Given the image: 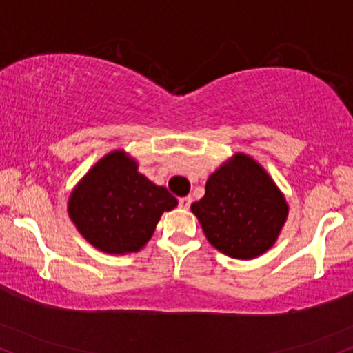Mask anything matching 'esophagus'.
<instances>
[{
	"mask_svg": "<svg viewBox=\"0 0 353 353\" xmlns=\"http://www.w3.org/2000/svg\"><path fill=\"white\" fill-rule=\"evenodd\" d=\"M191 201H193L191 196H183V198L178 199V204H180V208H183V210H188V208L191 206Z\"/></svg>",
	"mask_w": 353,
	"mask_h": 353,
	"instance_id": "34e87169",
	"label": "esophagus"
}]
</instances>
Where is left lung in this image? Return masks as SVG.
I'll list each match as a JSON object with an SVG mask.
<instances>
[{"instance_id": "left-lung-1", "label": "left lung", "mask_w": 353, "mask_h": 353, "mask_svg": "<svg viewBox=\"0 0 353 353\" xmlns=\"http://www.w3.org/2000/svg\"><path fill=\"white\" fill-rule=\"evenodd\" d=\"M191 211L217 250L247 260L275 243L288 206L267 172L237 154L208 178L204 196Z\"/></svg>"}]
</instances>
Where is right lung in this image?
Listing matches in <instances>:
<instances>
[{"label": "right lung", "instance_id": "add662e5", "mask_svg": "<svg viewBox=\"0 0 353 353\" xmlns=\"http://www.w3.org/2000/svg\"><path fill=\"white\" fill-rule=\"evenodd\" d=\"M176 198L137 172L124 152H112L94 165L68 201L73 224L106 254H128L145 245L163 211Z\"/></svg>", "mask_w": 353, "mask_h": 353}]
</instances>
